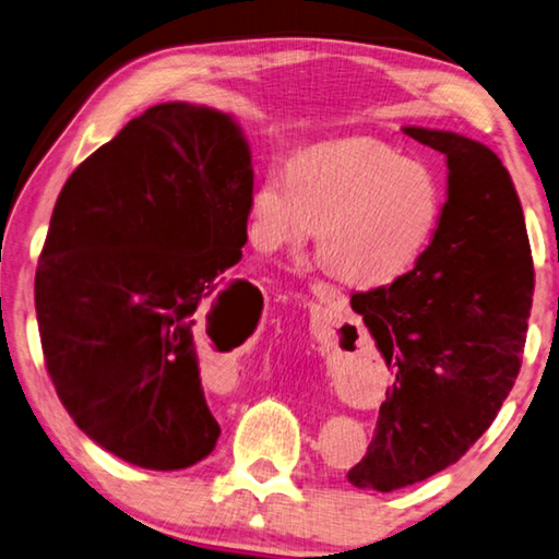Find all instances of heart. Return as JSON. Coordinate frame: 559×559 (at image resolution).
<instances>
[{
  "label": "heart",
  "instance_id": "obj_1",
  "mask_svg": "<svg viewBox=\"0 0 559 559\" xmlns=\"http://www.w3.org/2000/svg\"><path fill=\"white\" fill-rule=\"evenodd\" d=\"M442 189L425 162L378 140L311 146L289 169L272 166L248 201V238L260 252L307 242L354 287L390 285L413 267L442 218Z\"/></svg>",
  "mask_w": 559,
  "mask_h": 559
}]
</instances>
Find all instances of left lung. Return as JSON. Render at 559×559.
<instances>
[{
    "label": "left lung",
    "mask_w": 559,
    "mask_h": 559,
    "mask_svg": "<svg viewBox=\"0 0 559 559\" xmlns=\"http://www.w3.org/2000/svg\"><path fill=\"white\" fill-rule=\"evenodd\" d=\"M447 156V203L429 248L393 285L350 307L393 368L373 442L348 481L395 491L459 462L511 393L535 270L511 174L486 144L403 127Z\"/></svg>",
    "instance_id": "8db88e82"
}]
</instances>
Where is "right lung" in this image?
<instances>
[{
    "instance_id": "right-lung-1",
    "label": "right lung",
    "mask_w": 559,
    "mask_h": 559,
    "mask_svg": "<svg viewBox=\"0 0 559 559\" xmlns=\"http://www.w3.org/2000/svg\"><path fill=\"white\" fill-rule=\"evenodd\" d=\"M250 193L240 127L189 103L134 117L58 193L34 285L46 370L73 423L124 462L176 472L218 442L199 341L254 299L245 280L215 295L248 242Z\"/></svg>"
}]
</instances>
